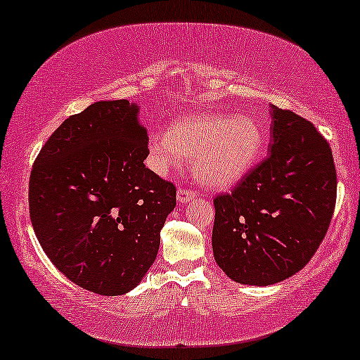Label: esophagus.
<instances>
[{
  "label": "esophagus",
  "instance_id": "34e87169",
  "mask_svg": "<svg viewBox=\"0 0 360 360\" xmlns=\"http://www.w3.org/2000/svg\"><path fill=\"white\" fill-rule=\"evenodd\" d=\"M195 196H196V191L190 190V188L180 186L179 191H176V199H179V202L181 204L191 201V199H195Z\"/></svg>",
  "mask_w": 360,
  "mask_h": 360
}]
</instances>
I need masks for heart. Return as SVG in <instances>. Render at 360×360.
Segmentation results:
<instances>
[{
  "mask_svg": "<svg viewBox=\"0 0 360 360\" xmlns=\"http://www.w3.org/2000/svg\"><path fill=\"white\" fill-rule=\"evenodd\" d=\"M262 148V134L243 114H188L175 119L169 131L149 136V165L167 172L195 158L201 184L214 188L233 185L252 167Z\"/></svg>",
  "mask_w": 360,
  "mask_h": 360,
  "instance_id": "obj_1",
  "label": "heart"
}]
</instances>
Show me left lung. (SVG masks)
I'll list each match as a JSON object with an SVG mask.
<instances>
[{"mask_svg":"<svg viewBox=\"0 0 360 360\" xmlns=\"http://www.w3.org/2000/svg\"><path fill=\"white\" fill-rule=\"evenodd\" d=\"M270 117L269 156L214 198V259L243 285H274L300 272L327 235L336 202L328 141L288 109L272 106Z\"/></svg>","mask_w":360,"mask_h":360,"instance_id":"obj_1","label":"left lung"}]
</instances>
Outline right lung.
<instances>
[{
  "label": "right lung",
  "instance_id": "add662e5",
  "mask_svg": "<svg viewBox=\"0 0 360 360\" xmlns=\"http://www.w3.org/2000/svg\"><path fill=\"white\" fill-rule=\"evenodd\" d=\"M127 99L98 101L60 124L33 162L30 220L59 272L119 296L156 261L176 190L146 169L148 134Z\"/></svg>",
  "mask_w": 360,
  "mask_h": 360
}]
</instances>
